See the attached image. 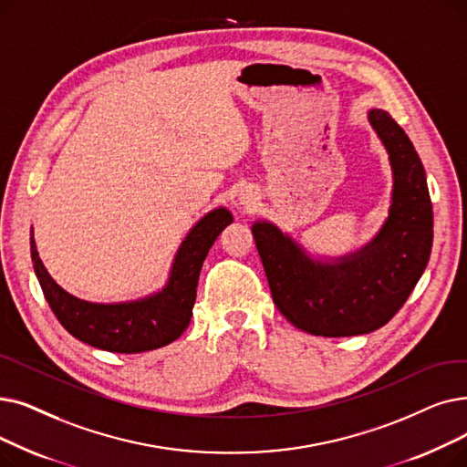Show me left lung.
Masks as SVG:
<instances>
[{
	"label": "left lung",
	"mask_w": 467,
	"mask_h": 467,
	"mask_svg": "<svg viewBox=\"0 0 467 467\" xmlns=\"http://www.w3.org/2000/svg\"><path fill=\"white\" fill-rule=\"evenodd\" d=\"M368 119L393 170L389 217L370 244L328 263L311 259L267 221L252 227L275 306L313 336L346 337L381 328L404 306L430 261L433 210L421 160L389 112L372 109Z\"/></svg>",
	"instance_id": "8db88e82"
}]
</instances>
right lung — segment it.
<instances>
[{
	"mask_svg": "<svg viewBox=\"0 0 467 467\" xmlns=\"http://www.w3.org/2000/svg\"><path fill=\"white\" fill-rule=\"evenodd\" d=\"M231 223L233 215L227 208L202 217L181 244L166 288L139 301L105 306L65 292L46 271L32 234L34 271L57 320L76 339L110 353L152 351L168 346L189 327L202 263L219 233Z\"/></svg>",
	"mask_w": 467,
	"mask_h": 467,
	"instance_id": "1",
	"label": "right lung"
}]
</instances>
